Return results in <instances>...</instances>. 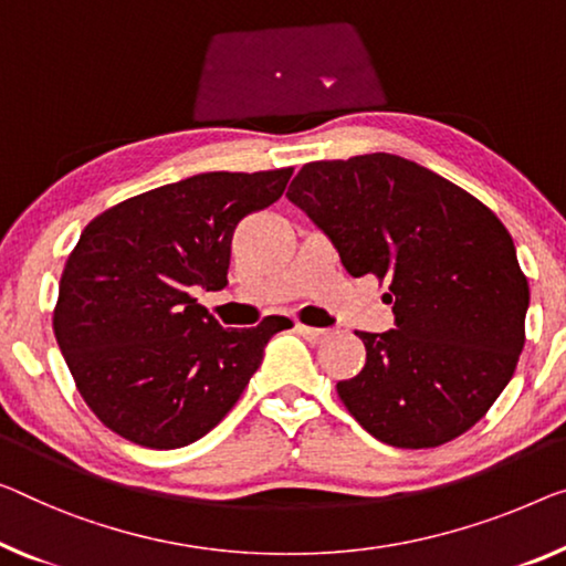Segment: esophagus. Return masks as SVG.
Segmentation results:
<instances>
[{
  "label": "esophagus",
  "instance_id": "1",
  "mask_svg": "<svg viewBox=\"0 0 566 566\" xmlns=\"http://www.w3.org/2000/svg\"><path fill=\"white\" fill-rule=\"evenodd\" d=\"M297 333L310 343H325L331 337V331H323V327H310V325H297Z\"/></svg>",
  "mask_w": 566,
  "mask_h": 566
}]
</instances>
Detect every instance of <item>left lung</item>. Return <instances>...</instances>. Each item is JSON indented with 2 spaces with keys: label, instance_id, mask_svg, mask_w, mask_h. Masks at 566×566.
<instances>
[{
  "label": "left lung",
  "instance_id": "obj_1",
  "mask_svg": "<svg viewBox=\"0 0 566 566\" xmlns=\"http://www.w3.org/2000/svg\"><path fill=\"white\" fill-rule=\"evenodd\" d=\"M286 198L350 276L389 280L394 327L358 333L366 366L337 384L358 424L391 447H437L483 419L524 350L528 282L511 233L458 185L374 151L310 163Z\"/></svg>",
  "mask_w": 566,
  "mask_h": 566
}]
</instances>
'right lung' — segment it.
<instances>
[{
    "label": "right lung",
    "instance_id": "add662e5",
    "mask_svg": "<svg viewBox=\"0 0 566 566\" xmlns=\"http://www.w3.org/2000/svg\"><path fill=\"white\" fill-rule=\"evenodd\" d=\"M292 167L200 172L129 198L86 226L67 256L55 340L83 401L124 440L177 450L208 434L292 319L223 327L192 297L229 282L243 216L282 196Z\"/></svg>",
    "mask_w": 566,
    "mask_h": 566
}]
</instances>
